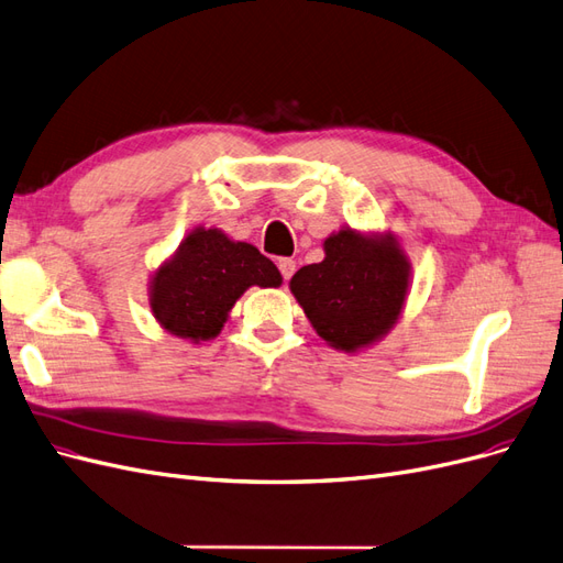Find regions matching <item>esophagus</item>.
<instances>
[{"label":"esophagus","instance_id":"esophagus-1","mask_svg":"<svg viewBox=\"0 0 563 563\" xmlns=\"http://www.w3.org/2000/svg\"><path fill=\"white\" fill-rule=\"evenodd\" d=\"M277 267H279V272H282V277L288 282V279L294 277V272H296V261H291V257H279Z\"/></svg>","mask_w":563,"mask_h":563}]
</instances>
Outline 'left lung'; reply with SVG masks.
Returning a JSON list of instances; mask_svg holds the SVG:
<instances>
[{"label": "left lung", "instance_id": "8db88e82", "mask_svg": "<svg viewBox=\"0 0 563 563\" xmlns=\"http://www.w3.org/2000/svg\"><path fill=\"white\" fill-rule=\"evenodd\" d=\"M409 263L393 236L341 230L324 241V261L300 267L291 294L331 347L355 353L398 322Z\"/></svg>", "mask_w": 563, "mask_h": 563}]
</instances>
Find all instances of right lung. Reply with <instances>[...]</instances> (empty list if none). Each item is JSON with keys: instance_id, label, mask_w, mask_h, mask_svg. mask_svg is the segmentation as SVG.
Returning <instances> with one entry per match:
<instances>
[{"instance_id": "add662e5", "label": "right lung", "mask_w": 563, "mask_h": 563, "mask_svg": "<svg viewBox=\"0 0 563 563\" xmlns=\"http://www.w3.org/2000/svg\"><path fill=\"white\" fill-rule=\"evenodd\" d=\"M277 265L246 241L194 230L151 279V310L163 329L194 343L216 339L249 286H279Z\"/></svg>"}]
</instances>
